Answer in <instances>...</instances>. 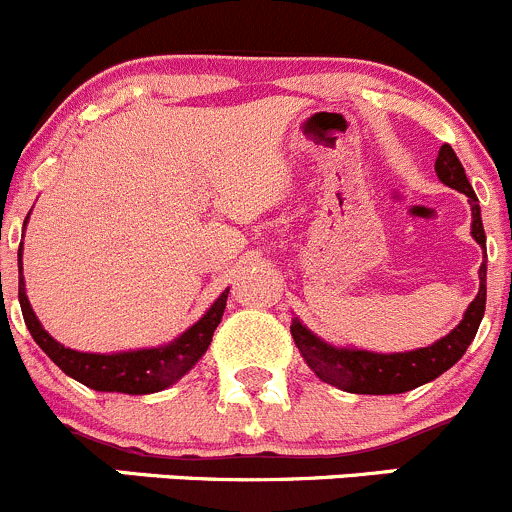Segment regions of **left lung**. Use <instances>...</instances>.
<instances>
[{
	"label": "left lung",
	"instance_id": "obj_1",
	"mask_svg": "<svg viewBox=\"0 0 512 512\" xmlns=\"http://www.w3.org/2000/svg\"><path fill=\"white\" fill-rule=\"evenodd\" d=\"M436 175L443 185L458 190L471 203V235L473 240L483 247V262L478 270V294L471 304H468L466 314L461 322L441 337L438 342L428 344V347L411 349V352H394L381 354L369 352V349L356 347H334V344L324 342L322 337L304 327L299 317H292V332L294 344H297L299 354L307 361L309 369L329 386L349 391V394H371V396H386V394H404V391L416 389V386L428 384V381L438 379L443 371L451 369L471 342L476 339L480 327V319L485 314V230L483 220H480V205L476 193H473L471 183L466 178L461 160H458L453 148L443 143L436 158Z\"/></svg>",
	"mask_w": 512,
	"mask_h": 512
}]
</instances>
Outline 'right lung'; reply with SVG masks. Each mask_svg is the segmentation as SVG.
Wrapping results in <instances>:
<instances>
[{
    "mask_svg": "<svg viewBox=\"0 0 512 512\" xmlns=\"http://www.w3.org/2000/svg\"><path fill=\"white\" fill-rule=\"evenodd\" d=\"M24 227H27V223H24ZM22 250L24 245H19V304H22L27 329L32 332L34 342L39 344L41 352L49 356L66 376H71V379H76L79 384L89 386L94 391H118V394L143 396L168 389V386L183 379L203 359L210 342H213V332L218 329L220 319H223L230 287L223 289V294L210 304L208 312L193 327L178 334L173 342L160 344V347L128 349V352L113 354L76 352V349H69L61 342H56L41 327L39 317L34 314L27 297V287H24Z\"/></svg>",
    "mask_w": 512,
    "mask_h": 512,
    "instance_id": "obj_1",
    "label": "right lung"
}]
</instances>
